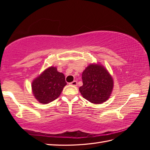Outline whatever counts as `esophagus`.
Here are the masks:
<instances>
[{
	"label": "esophagus",
	"instance_id": "obj_1",
	"mask_svg": "<svg viewBox=\"0 0 150 150\" xmlns=\"http://www.w3.org/2000/svg\"><path fill=\"white\" fill-rule=\"evenodd\" d=\"M69 84L71 85V86H77V82L76 81H73L71 82H70Z\"/></svg>",
	"mask_w": 150,
	"mask_h": 150
}]
</instances>
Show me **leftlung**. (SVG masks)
Instances as JSON below:
<instances>
[{"instance_id":"1","label":"left lung","mask_w":150,"mask_h":150,"mask_svg":"<svg viewBox=\"0 0 150 150\" xmlns=\"http://www.w3.org/2000/svg\"><path fill=\"white\" fill-rule=\"evenodd\" d=\"M83 85L79 91L85 99L93 104L106 102L112 93L114 82L107 69L100 64H90L82 72Z\"/></svg>"}]
</instances>
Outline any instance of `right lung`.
Instances as JSON below:
<instances>
[{
    "label": "right lung",
    "instance_id": "obj_1",
    "mask_svg": "<svg viewBox=\"0 0 150 150\" xmlns=\"http://www.w3.org/2000/svg\"><path fill=\"white\" fill-rule=\"evenodd\" d=\"M66 84L64 75L52 66L33 79L31 90L37 100L46 104L57 99Z\"/></svg>",
    "mask_w": 150,
    "mask_h": 150
}]
</instances>
